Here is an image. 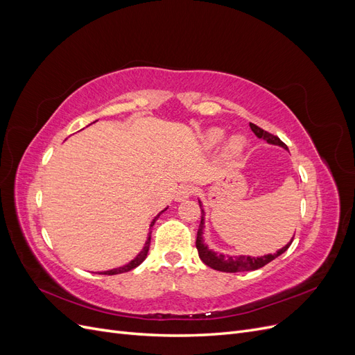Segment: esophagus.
Wrapping results in <instances>:
<instances>
[{"mask_svg": "<svg viewBox=\"0 0 355 355\" xmlns=\"http://www.w3.org/2000/svg\"><path fill=\"white\" fill-rule=\"evenodd\" d=\"M194 194V187L192 185H182L176 192V201H184Z\"/></svg>", "mask_w": 355, "mask_h": 355, "instance_id": "obj_1", "label": "esophagus"}]
</instances>
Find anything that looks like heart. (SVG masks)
Masks as SVG:
<instances>
[{
    "label": "heart",
    "mask_w": 355,
    "mask_h": 355,
    "mask_svg": "<svg viewBox=\"0 0 355 355\" xmlns=\"http://www.w3.org/2000/svg\"><path fill=\"white\" fill-rule=\"evenodd\" d=\"M225 136V132L222 128H210V130L204 136V145L206 148H214L216 145L220 144V141ZM245 146V139L244 136H232L230 141L225 145V153H227L230 157H235L241 154V151Z\"/></svg>",
    "instance_id": "b5f03b06"
}]
</instances>
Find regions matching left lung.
Returning <instances> with one entry per match:
<instances>
[{"label":"left lung","instance_id":"1","mask_svg":"<svg viewBox=\"0 0 355 355\" xmlns=\"http://www.w3.org/2000/svg\"><path fill=\"white\" fill-rule=\"evenodd\" d=\"M250 128L252 132L259 137V139H263V141H266L268 144L271 145H278L282 146L284 149H287V145L284 142L280 141V137H277L271 133H268L265 130H262L261 127H257L256 124L250 123ZM200 209H201V222H200V228H198V232H197V241H196V245H197V250H198V256L200 259L206 263L207 266L213 268V270L216 271H222V272H243V271H254V270H259V268L265 266L266 263H270L271 261H274L275 257H278L280 254H283L290 244H292L293 239L290 240L283 249L278 250L277 253H272V254H265V256H261V257H252V256H225V254H218L216 252L210 250L209 247L204 244L202 241V228H204V210H202V206L200 202Z\"/></svg>","mask_w":355,"mask_h":355}]
</instances>
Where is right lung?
Returning a JSON list of instances; mask_svg holds the SVG:
<instances>
[{
    "mask_svg": "<svg viewBox=\"0 0 355 355\" xmlns=\"http://www.w3.org/2000/svg\"><path fill=\"white\" fill-rule=\"evenodd\" d=\"M166 210V209H164ZM163 210V211H164ZM163 211H159L158 214H157V218L151 222V228L154 227V223H155V220L158 219V216ZM151 232L153 231H149V234H148V240H146V243H145V247L142 249V252L139 253L133 261H130L128 262L127 265H124V266H120V268H115V270H110V271H105V272H99V274H105V275H115V274H121V272H128V271H132V270H135L136 266H139L141 265L144 261H145V257L148 256V250H149V244H151Z\"/></svg>",
    "mask_w": 355,
    "mask_h": 355,
    "instance_id": "add662e5",
    "label": "right lung"
}]
</instances>
